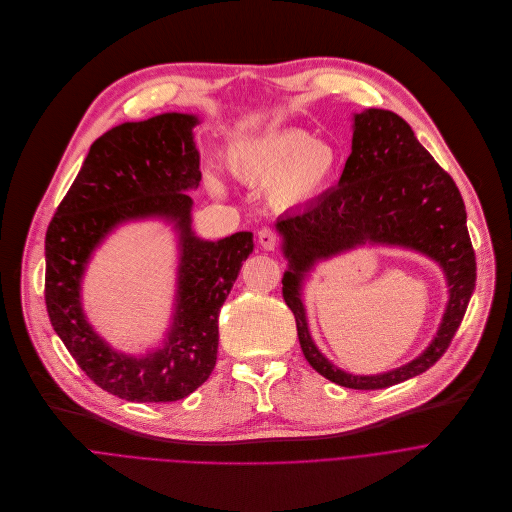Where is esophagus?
<instances>
[{
  "label": "esophagus",
  "instance_id": "1",
  "mask_svg": "<svg viewBox=\"0 0 512 512\" xmlns=\"http://www.w3.org/2000/svg\"><path fill=\"white\" fill-rule=\"evenodd\" d=\"M258 242H260V246L264 248V250H274L276 248V244H278V238H276V234L272 232V230H268V228H264V230H260L258 232Z\"/></svg>",
  "mask_w": 512,
  "mask_h": 512
}]
</instances>
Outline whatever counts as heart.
I'll use <instances>...</instances> for the list:
<instances>
[{
	"mask_svg": "<svg viewBox=\"0 0 512 512\" xmlns=\"http://www.w3.org/2000/svg\"><path fill=\"white\" fill-rule=\"evenodd\" d=\"M226 165L244 183H266L272 208L296 210L331 185L339 153L329 141L313 139L309 131L284 127L236 141L226 153ZM206 185L214 195H224L218 175L206 173Z\"/></svg>",
	"mask_w": 512,
	"mask_h": 512,
	"instance_id": "1",
	"label": "heart"
}]
</instances>
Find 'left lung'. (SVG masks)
<instances>
[{"label":"left lung","instance_id":"1","mask_svg":"<svg viewBox=\"0 0 512 512\" xmlns=\"http://www.w3.org/2000/svg\"><path fill=\"white\" fill-rule=\"evenodd\" d=\"M351 155L337 187L274 222L286 258L282 296L296 319L304 359L349 389H383L428 371L448 349L474 292L476 262L466 208L454 179L434 161L401 117L363 109L351 117ZM357 247H395L432 259L445 274L449 300L427 349L399 368L373 376L335 366L310 335L303 288L323 261Z\"/></svg>","mask_w":512,"mask_h":512}]
</instances>
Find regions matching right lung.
Instances as JSON below:
<instances>
[{
    "label": "right lung",
    "instance_id": "right-lung-1",
    "mask_svg": "<svg viewBox=\"0 0 512 512\" xmlns=\"http://www.w3.org/2000/svg\"><path fill=\"white\" fill-rule=\"evenodd\" d=\"M193 113L123 123L96 139L46 232V309L80 369L105 391L137 403L177 401L206 381L218 357V317L252 232L203 240L191 226L201 181ZM161 221L174 234L178 266L170 325L147 352L115 350L89 323L81 284L98 247L119 227Z\"/></svg>",
    "mask_w": 512,
    "mask_h": 512
}]
</instances>
